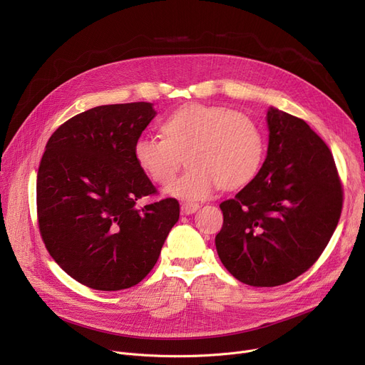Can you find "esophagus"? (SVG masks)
<instances>
[{"label":"esophagus","mask_w":365,"mask_h":365,"mask_svg":"<svg viewBox=\"0 0 365 365\" xmlns=\"http://www.w3.org/2000/svg\"><path fill=\"white\" fill-rule=\"evenodd\" d=\"M198 208H200V204H198V202H183L182 207H180L183 215H192V213L197 212Z\"/></svg>","instance_id":"esophagus-1"}]
</instances>
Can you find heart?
Masks as SVG:
<instances>
[{"label":"heart","instance_id":"b5f03b06","mask_svg":"<svg viewBox=\"0 0 365 365\" xmlns=\"http://www.w3.org/2000/svg\"><path fill=\"white\" fill-rule=\"evenodd\" d=\"M164 138L140 136L134 158L145 175L165 186L183 164L185 175L167 192L187 201L202 200L219 186L238 189L250 182L262 165L264 138L248 115L216 105H186L173 112L161 125Z\"/></svg>","mask_w":365,"mask_h":365}]
</instances>
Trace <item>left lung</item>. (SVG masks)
<instances>
[{
    "label": "left lung",
    "instance_id": "8db88e82",
    "mask_svg": "<svg viewBox=\"0 0 365 365\" xmlns=\"http://www.w3.org/2000/svg\"><path fill=\"white\" fill-rule=\"evenodd\" d=\"M269 145L256 178L220 204L217 255L238 281L289 282L319 259L339 223L343 187L333 153L302 118L267 110Z\"/></svg>",
    "mask_w": 365,
    "mask_h": 365
}]
</instances>
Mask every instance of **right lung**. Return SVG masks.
I'll return each mask as SVG.
<instances>
[{"label":"right lung","mask_w":365,"mask_h":365,"mask_svg":"<svg viewBox=\"0 0 365 365\" xmlns=\"http://www.w3.org/2000/svg\"><path fill=\"white\" fill-rule=\"evenodd\" d=\"M152 103L96 106L57 128L36 175V217L50 256L102 292L139 284L179 220L176 198L138 205L158 190L134 158L155 117Z\"/></svg>","instance_id":"1"}]
</instances>
